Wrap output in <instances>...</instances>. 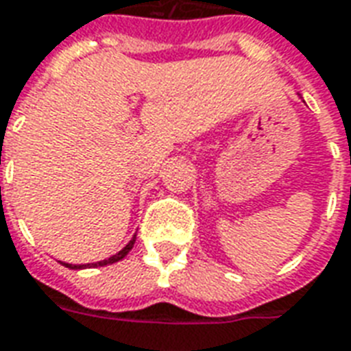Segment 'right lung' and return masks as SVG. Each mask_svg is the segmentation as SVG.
<instances>
[{
    "label": "right lung",
    "instance_id": "right-lung-1",
    "mask_svg": "<svg viewBox=\"0 0 351 351\" xmlns=\"http://www.w3.org/2000/svg\"><path fill=\"white\" fill-rule=\"evenodd\" d=\"M134 243H136V236H134V238H132V240L128 241V245H126V247H124V249H121V251H119V253H117V255L110 256V258H106V261L95 262V264H64V262H61V264H64V266H66V268H72V269L93 268V266H95V268H98V266H108V264H113V262L123 261L124 256H126V255H128V253H130V249L134 247Z\"/></svg>",
    "mask_w": 351,
    "mask_h": 351
}]
</instances>
